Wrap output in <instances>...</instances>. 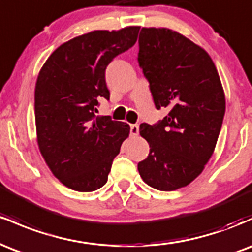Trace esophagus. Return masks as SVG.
I'll return each mask as SVG.
<instances>
[{
	"mask_svg": "<svg viewBox=\"0 0 252 252\" xmlns=\"http://www.w3.org/2000/svg\"><path fill=\"white\" fill-rule=\"evenodd\" d=\"M138 131H140V126H138V124H131V126H130V135L131 136L138 135Z\"/></svg>",
	"mask_w": 252,
	"mask_h": 252,
	"instance_id": "34e87169",
	"label": "esophagus"
}]
</instances>
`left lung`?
I'll return each instance as SVG.
<instances>
[{
  "label": "left lung",
  "instance_id": "left-lung-1",
  "mask_svg": "<svg viewBox=\"0 0 252 252\" xmlns=\"http://www.w3.org/2000/svg\"><path fill=\"white\" fill-rule=\"evenodd\" d=\"M138 47L155 108L168 115L140 126L150 150L137 169L150 187L169 192L190 184L209 162L224 120V91L211 57L181 34L142 28Z\"/></svg>",
  "mask_w": 252,
  "mask_h": 252
}]
</instances>
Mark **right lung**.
<instances>
[{"instance_id": "right-lung-1", "label": "right lung", "mask_w": 252, "mask_h": 252, "mask_svg": "<svg viewBox=\"0 0 252 252\" xmlns=\"http://www.w3.org/2000/svg\"><path fill=\"white\" fill-rule=\"evenodd\" d=\"M138 31H94L74 37L40 71L34 96L37 144L52 173L68 189L92 192L104 186L129 136L128 124L96 112L98 99L110 98L106 66L135 45Z\"/></svg>"}]
</instances>
